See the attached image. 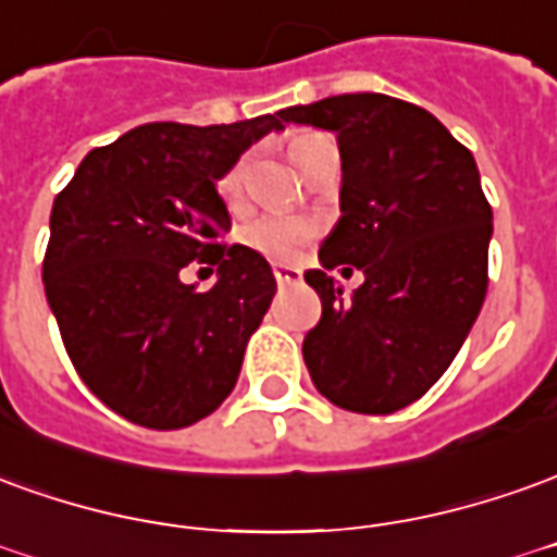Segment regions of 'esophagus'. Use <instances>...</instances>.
<instances>
[{
  "label": "esophagus",
  "mask_w": 557,
  "mask_h": 557,
  "mask_svg": "<svg viewBox=\"0 0 557 557\" xmlns=\"http://www.w3.org/2000/svg\"><path fill=\"white\" fill-rule=\"evenodd\" d=\"M274 277H277L280 286H295V283H301V271L298 268L274 265Z\"/></svg>",
  "instance_id": "obj_1"
}]
</instances>
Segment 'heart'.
Here are the masks:
<instances>
[{"label":"heart","mask_w":557,"mask_h":557,"mask_svg":"<svg viewBox=\"0 0 557 557\" xmlns=\"http://www.w3.org/2000/svg\"><path fill=\"white\" fill-rule=\"evenodd\" d=\"M334 144L329 135L319 132H305L292 141V159L295 165L305 171V165L313 159L317 150ZM244 193H247V162L238 159L220 174L216 181V196L228 211H240L244 208ZM317 235V225L305 220V216H286V213H262L240 228V244L252 250L262 259L271 262H292L295 252L305 247L307 240Z\"/></svg>","instance_id":"heart-1"}]
</instances>
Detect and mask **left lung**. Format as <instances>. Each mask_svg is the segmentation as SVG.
<instances>
[{
	"label": "left lung",
	"instance_id": "left-lung-1",
	"mask_svg": "<svg viewBox=\"0 0 557 557\" xmlns=\"http://www.w3.org/2000/svg\"><path fill=\"white\" fill-rule=\"evenodd\" d=\"M283 116L334 132L344 169L341 220L305 274L322 301L305 337L310 380L344 410L395 413L441 380L485 301L492 205L473 153L425 108L383 92ZM337 264L366 274L352 299L327 277Z\"/></svg>",
	"mask_w": 557,
	"mask_h": 557
}]
</instances>
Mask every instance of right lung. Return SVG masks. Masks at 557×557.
Returning a JSON list of instances; mask_svg holds the SVG:
<instances>
[{
	"label": "right lung",
	"instance_id": "right-lung-1",
	"mask_svg": "<svg viewBox=\"0 0 557 557\" xmlns=\"http://www.w3.org/2000/svg\"><path fill=\"white\" fill-rule=\"evenodd\" d=\"M286 116L223 126L144 123L89 150L50 211L45 295L65 352L96 398L135 425L174 431L235 388L277 280L232 228L216 181ZM218 265L214 289L180 283Z\"/></svg>",
	"mask_w": 557,
	"mask_h": 557
}]
</instances>
